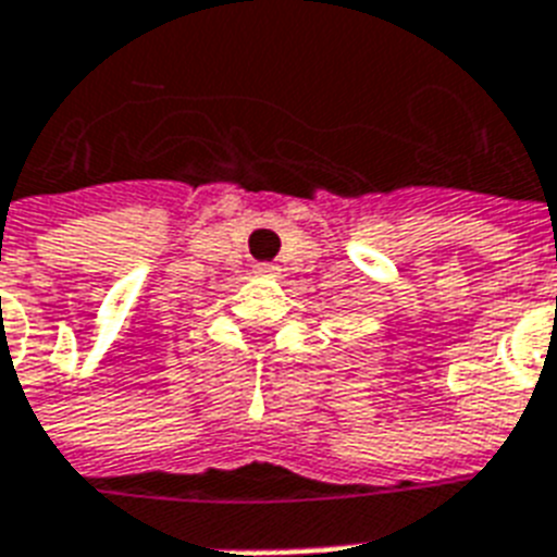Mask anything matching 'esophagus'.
<instances>
[{"label": "esophagus", "instance_id": "esophagus-1", "mask_svg": "<svg viewBox=\"0 0 557 557\" xmlns=\"http://www.w3.org/2000/svg\"><path fill=\"white\" fill-rule=\"evenodd\" d=\"M253 274H257V277H280V265L262 262V265H253Z\"/></svg>", "mask_w": 557, "mask_h": 557}]
</instances>
